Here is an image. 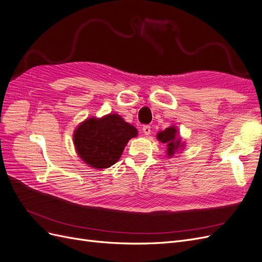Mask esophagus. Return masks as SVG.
<instances>
[{
  "instance_id": "esophagus-1",
  "label": "esophagus",
  "mask_w": 262,
  "mask_h": 262,
  "mask_svg": "<svg viewBox=\"0 0 262 262\" xmlns=\"http://www.w3.org/2000/svg\"><path fill=\"white\" fill-rule=\"evenodd\" d=\"M142 132H143V134L147 135V136H148V135H150V133H151L150 125H145V126H143V127H142Z\"/></svg>"
}]
</instances>
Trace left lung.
I'll return each instance as SVG.
<instances>
[{
	"label": "left lung",
	"instance_id": "obj_1",
	"mask_svg": "<svg viewBox=\"0 0 262 262\" xmlns=\"http://www.w3.org/2000/svg\"><path fill=\"white\" fill-rule=\"evenodd\" d=\"M158 139L163 143H166L168 157H172L181 145V140L176 138V129L174 126H171L163 132H160L158 134Z\"/></svg>",
	"mask_w": 262,
	"mask_h": 262
}]
</instances>
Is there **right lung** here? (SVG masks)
Segmentation results:
<instances>
[{
    "label": "right lung",
    "mask_w": 262,
    "mask_h": 262,
    "mask_svg": "<svg viewBox=\"0 0 262 262\" xmlns=\"http://www.w3.org/2000/svg\"><path fill=\"white\" fill-rule=\"evenodd\" d=\"M137 129L120 115L108 114L102 119L91 117L82 122L74 134L76 151L94 168H106L119 161L130 138Z\"/></svg>",
    "instance_id": "right-lung-1"
}]
</instances>
